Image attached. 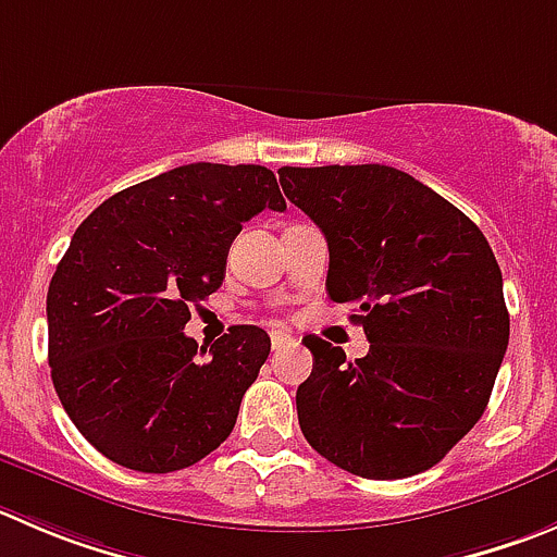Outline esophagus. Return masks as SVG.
Listing matches in <instances>:
<instances>
[{"instance_id": "34e87169", "label": "esophagus", "mask_w": 557, "mask_h": 557, "mask_svg": "<svg viewBox=\"0 0 557 557\" xmlns=\"http://www.w3.org/2000/svg\"><path fill=\"white\" fill-rule=\"evenodd\" d=\"M270 344H273V352H282V349L298 347V338L289 336L287 331H273V336H270Z\"/></svg>"}]
</instances>
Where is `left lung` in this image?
<instances>
[{"label": "left lung", "mask_w": 557, "mask_h": 557, "mask_svg": "<svg viewBox=\"0 0 557 557\" xmlns=\"http://www.w3.org/2000/svg\"><path fill=\"white\" fill-rule=\"evenodd\" d=\"M278 180L322 230L327 295L355 306L369 352L306 336L300 432L361 479H407L441 462L486 410L508 347L503 275L479 226L407 172L282 166Z\"/></svg>", "instance_id": "1"}]
</instances>
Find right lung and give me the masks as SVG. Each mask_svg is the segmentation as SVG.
Segmentation results:
<instances>
[{"mask_svg":"<svg viewBox=\"0 0 557 557\" xmlns=\"http://www.w3.org/2000/svg\"><path fill=\"white\" fill-rule=\"evenodd\" d=\"M264 208L287 210L270 169L188 163L82 221L46 298L49 367L65 412L106 459L172 473L230 437L270 336L232 325L208 349L183 327L190 306L221 287L232 240Z\"/></svg>","mask_w":557,"mask_h":557,"instance_id":"right-lung-1","label":"right lung"}]
</instances>
